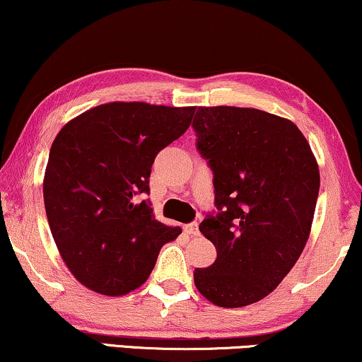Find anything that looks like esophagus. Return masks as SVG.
I'll return each instance as SVG.
<instances>
[{"label":"esophagus","instance_id":"1","mask_svg":"<svg viewBox=\"0 0 362 362\" xmlns=\"http://www.w3.org/2000/svg\"><path fill=\"white\" fill-rule=\"evenodd\" d=\"M185 234L199 235V223L192 222V223H189V226H185Z\"/></svg>","mask_w":362,"mask_h":362}]
</instances>
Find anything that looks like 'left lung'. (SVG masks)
<instances>
[{
    "mask_svg": "<svg viewBox=\"0 0 362 362\" xmlns=\"http://www.w3.org/2000/svg\"><path fill=\"white\" fill-rule=\"evenodd\" d=\"M192 128L214 173L217 207L199 226L217 259L195 269V286L221 308L254 304L303 254L319 195L317 162L294 123L262 110L199 107Z\"/></svg>",
    "mask_w": 362,
    "mask_h": 362,
    "instance_id": "1",
    "label": "left lung"
}]
</instances>
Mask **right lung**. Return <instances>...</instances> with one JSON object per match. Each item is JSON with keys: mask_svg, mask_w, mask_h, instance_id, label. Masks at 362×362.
Instances as JSON below:
<instances>
[{"mask_svg": "<svg viewBox=\"0 0 362 362\" xmlns=\"http://www.w3.org/2000/svg\"><path fill=\"white\" fill-rule=\"evenodd\" d=\"M195 107L113 102L73 118L49 150L43 199L54 244L73 276L105 296L147 281L182 230L155 218L150 172L190 127Z\"/></svg>", "mask_w": 362, "mask_h": 362, "instance_id": "add662e5", "label": "right lung"}]
</instances>
